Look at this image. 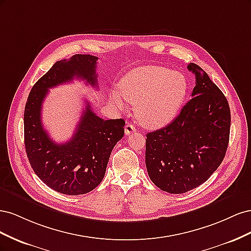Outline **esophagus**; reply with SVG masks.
Here are the masks:
<instances>
[{"label": "esophagus", "instance_id": "esophagus-1", "mask_svg": "<svg viewBox=\"0 0 251 251\" xmlns=\"http://www.w3.org/2000/svg\"><path fill=\"white\" fill-rule=\"evenodd\" d=\"M136 132V127L134 125H131V124H127L125 127V133L126 135H130V134H133Z\"/></svg>", "mask_w": 251, "mask_h": 251}]
</instances>
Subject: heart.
Returning <instances> with one entry per match:
<instances>
[{
	"label": "heart",
	"instance_id": "heart-1",
	"mask_svg": "<svg viewBox=\"0 0 251 251\" xmlns=\"http://www.w3.org/2000/svg\"><path fill=\"white\" fill-rule=\"evenodd\" d=\"M111 97L119 110L124 98L136 105V114L147 127L164 126L177 116L187 92L184 75L161 66H141L127 72Z\"/></svg>",
	"mask_w": 251,
	"mask_h": 251
}]
</instances>
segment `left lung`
<instances>
[{
    "mask_svg": "<svg viewBox=\"0 0 251 251\" xmlns=\"http://www.w3.org/2000/svg\"><path fill=\"white\" fill-rule=\"evenodd\" d=\"M196 76L192 100L160 130L147 134L146 165L153 183L183 194L204 183L221 164L229 141L230 110L207 73L191 63Z\"/></svg>",
    "mask_w": 251,
    "mask_h": 251,
    "instance_id": "left-lung-1",
    "label": "left lung"
}]
</instances>
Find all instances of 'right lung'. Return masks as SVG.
Returning <instances> with one entry per match:
<instances>
[{
	"instance_id": "right-lung-1",
	"label": "right lung",
	"mask_w": 251,
	"mask_h": 251,
	"mask_svg": "<svg viewBox=\"0 0 251 251\" xmlns=\"http://www.w3.org/2000/svg\"><path fill=\"white\" fill-rule=\"evenodd\" d=\"M98 57L75 54L58 60L35 82L24 112V138L30 165L45 184L64 195H83L102 181L113 148L124 137V119L104 120L87 102L72 138L53 141L42 124V104L49 89L74 78L97 88Z\"/></svg>"
}]
</instances>
